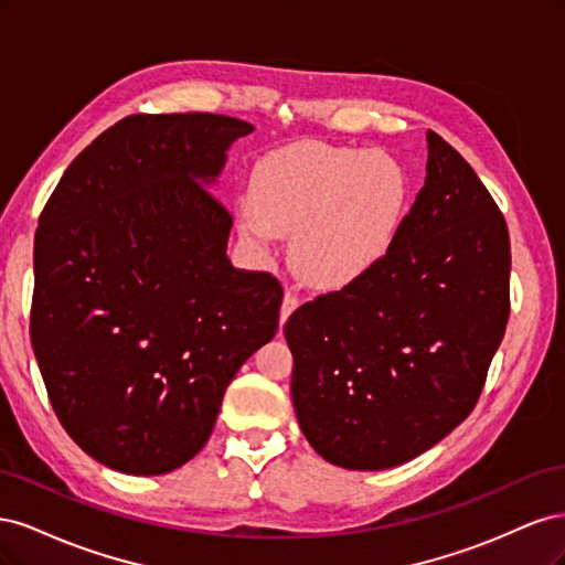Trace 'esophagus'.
Here are the masks:
<instances>
[{
    "label": "esophagus",
    "mask_w": 565,
    "mask_h": 565,
    "mask_svg": "<svg viewBox=\"0 0 565 565\" xmlns=\"http://www.w3.org/2000/svg\"><path fill=\"white\" fill-rule=\"evenodd\" d=\"M297 306H299V297L295 292H285L282 306H280V322H285L289 316H292L297 311Z\"/></svg>",
    "instance_id": "obj_1"
}]
</instances>
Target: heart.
<instances>
[{
    "instance_id": "b5f03b06",
    "label": "heart",
    "mask_w": 565,
    "mask_h": 565,
    "mask_svg": "<svg viewBox=\"0 0 565 565\" xmlns=\"http://www.w3.org/2000/svg\"><path fill=\"white\" fill-rule=\"evenodd\" d=\"M407 195L405 169L388 152L301 141L256 162L241 231L262 252L278 235H292L299 278L341 289L391 252Z\"/></svg>"
}]
</instances>
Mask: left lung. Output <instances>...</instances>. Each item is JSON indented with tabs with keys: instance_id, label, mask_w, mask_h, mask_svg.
Instances as JSON below:
<instances>
[{
	"instance_id": "8db88e82",
	"label": "left lung",
	"mask_w": 565,
	"mask_h": 565,
	"mask_svg": "<svg viewBox=\"0 0 565 565\" xmlns=\"http://www.w3.org/2000/svg\"><path fill=\"white\" fill-rule=\"evenodd\" d=\"M413 210L365 278L285 322L292 403L330 465L380 471L469 417L509 320V231L469 162L426 131Z\"/></svg>"
}]
</instances>
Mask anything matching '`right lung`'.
Wrapping results in <instances>:
<instances>
[{
    "mask_svg": "<svg viewBox=\"0 0 565 565\" xmlns=\"http://www.w3.org/2000/svg\"><path fill=\"white\" fill-rule=\"evenodd\" d=\"M245 119L131 115L65 169L40 216L30 339L63 429L131 476L207 443L235 372L278 332L282 287L237 270L210 185Z\"/></svg>",
    "mask_w": 565,
    "mask_h": 565,
    "instance_id": "1",
    "label": "right lung"
}]
</instances>
